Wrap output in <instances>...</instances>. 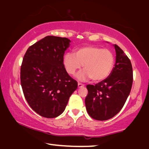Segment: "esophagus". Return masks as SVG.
Segmentation results:
<instances>
[{"mask_svg":"<svg viewBox=\"0 0 149 149\" xmlns=\"http://www.w3.org/2000/svg\"><path fill=\"white\" fill-rule=\"evenodd\" d=\"M83 86H84V84H82V83H80V82L78 83V87H79V88H82Z\"/></svg>","mask_w":149,"mask_h":149,"instance_id":"1","label":"esophagus"}]
</instances>
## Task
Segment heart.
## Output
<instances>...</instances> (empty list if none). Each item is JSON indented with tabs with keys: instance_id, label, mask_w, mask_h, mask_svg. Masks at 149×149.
<instances>
[{
	"instance_id": "1",
	"label": "heart",
	"mask_w": 149,
	"mask_h": 149,
	"mask_svg": "<svg viewBox=\"0 0 149 149\" xmlns=\"http://www.w3.org/2000/svg\"><path fill=\"white\" fill-rule=\"evenodd\" d=\"M114 63V55L108 49L88 46L79 48L74 54L68 52L63 57V63L67 72L74 74L83 65L84 70L77 73L78 80L84 81L91 79L99 82L105 79L111 74Z\"/></svg>"
}]
</instances>
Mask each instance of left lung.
<instances>
[{
  "label": "left lung",
  "instance_id": "left-lung-1",
  "mask_svg": "<svg viewBox=\"0 0 149 149\" xmlns=\"http://www.w3.org/2000/svg\"><path fill=\"white\" fill-rule=\"evenodd\" d=\"M116 62L111 74L95 86L88 84L85 99L89 115L97 120H107L118 114L132 89L133 70L131 61L116 44Z\"/></svg>",
  "mask_w": 149,
  "mask_h": 149
}]
</instances>
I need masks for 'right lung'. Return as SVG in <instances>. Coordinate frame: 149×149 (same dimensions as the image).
<instances>
[{
	"mask_svg": "<svg viewBox=\"0 0 149 149\" xmlns=\"http://www.w3.org/2000/svg\"><path fill=\"white\" fill-rule=\"evenodd\" d=\"M67 38L47 36L27 49L21 67V84L33 111L43 117L55 118L65 111L78 83L63 63L70 46Z\"/></svg>",
	"mask_w": 149,
	"mask_h": 149,
	"instance_id": "1",
	"label": "right lung"
}]
</instances>
